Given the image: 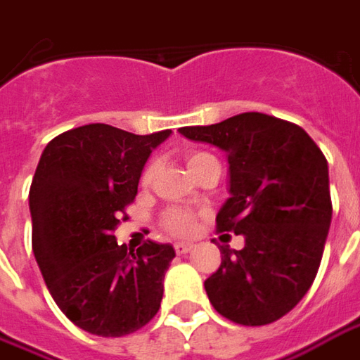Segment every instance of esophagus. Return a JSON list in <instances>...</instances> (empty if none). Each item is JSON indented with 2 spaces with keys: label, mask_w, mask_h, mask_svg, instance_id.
<instances>
[{
  "label": "esophagus",
  "mask_w": 360,
  "mask_h": 360,
  "mask_svg": "<svg viewBox=\"0 0 360 360\" xmlns=\"http://www.w3.org/2000/svg\"><path fill=\"white\" fill-rule=\"evenodd\" d=\"M192 249H194L192 243H176L174 245V251L178 252V255H186V252H190Z\"/></svg>",
  "instance_id": "1"
}]
</instances>
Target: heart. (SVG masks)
I'll use <instances>...</instances> for the list:
<instances>
[{"mask_svg":"<svg viewBox=\"0 0 360 360\" xmlns=\"http://www.w3.org/2000/svg\"><path fill=\"white\" fill-rule=\"evenodd\" d=\"M210 156L212 155H207V153H188V155H186V165L192 170V168H195L202 160L210 158ZM153 172H155V168L148 166L147 172L143 176L145 182H148V180L153 178ZM194 215L190 212H184V210H170V212L165 215V227L170 233H174V235H188V233L194 229Z\"/></svg>","mask_w":360,"mask_h":360,"instance_id":"b5f03b06","label":"heart"}]
</instances>
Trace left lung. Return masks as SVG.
Returning <instances> with one entry per match:
<instances>
[{
	"label": "left lung",
	"mask_w": 360,
	"mask_h": 360,
	"mask_svg": "<svg viewBox=\"0 0 360 360\" xmlns=\"http://www.w3.org/2000/svg\"><path fill=\"white\" fill-rule=\"evenodd\" d=\"M180 135L227 153L229 198L215 221L245 237L241 251L219 249L207 298L235 323L276 321L306 296L321 262L333 213L326 156L302 127L257 111Z\"/></svg>",
	"instance_id": "8db88e82"
}]
</instances>
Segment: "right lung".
<instances>
[{
    "label": "right lung",
    "mask_w": 360,
    "mask_h": 360,
    "mask_svg": "<svg viewBox=\"0 0 360 360\" xmlns=\"http://www.w3.org/2000/svg\"><path fill=\"white\" fill-rule=\"evenodd\" d=\"M170 129L133 135L90 123L44 147L29 190L33 252L62 314L91 335L123 337L156 316L172 245H117L148 156Z\"/></svg>",
    "instance_id": "right-lung-1"
}]
</instances>
